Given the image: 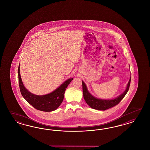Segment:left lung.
Returning <instances> with one entry per match:
<instances>
[{"label":"left lung","mask_w":150,"mask_h":150,"mask_svg":"<svg viewBox=\"0 0 150 150\" xmlns=\"http://www.w3.org/2000/svg\"><path fill=\"white\" fill-rule=\"evenodd\" d=\"M130 81L131 77L128 82L125 91L117 98H114L113 100H102L97 98L92 95L88 91L86 84L84 83V82L82 81L83 98L85 100L87 104L92 108L100 110H105L106 109H109L110 108L113 107L114 106L118 105L121 101V100L123 99L124 96L127 93V91L129 89Z\"/></svg>","instance_id":"obj_1"}]
</instances>
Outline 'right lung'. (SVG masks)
<instances>
[{"label": "right lung", "instance_id": "obj_1", "mask_svg": "<svg viewBox=\"0 0 150 150\" xmlns=\"http://www.w3.org/2000/svg\"><path fill=\"white\" fill-rule=\"evenodd\" d=\"M18 83L21 93L30 105L39 110L51 112L57 109L63 100L64 93L73 78L68 79L55 90L45 95H34L27 90L23 84L20 73V65L18 68Z\"/></svg>", "mask_w": 150, "mask_h": 150}]
</instances>
